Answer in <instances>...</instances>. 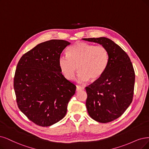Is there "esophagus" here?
Wrapping results in <instances>:
<instances>
[{
	"instance_id": "34e87169",
	"label": "esophagus",
	"mask_w": 149,
	"mask_h": 149,
	"mask_svg": "<svg viewBox=\"0 0 149 149\" xmlns=\"http://www.w3.org/2000/svg\"><path fill=\"white\" fill-rule=\"evenodd\" d=\"M84 90V86H80V85H77V88H76L77 91Z\"/></svg>"
}]
</instances>
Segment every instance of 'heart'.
<instances>
[{"label": "heart", "mask_w": 149, "mask_h": 149, "mask_svg": "<svg viewBox=\"0 0 149 149\" xmlns=\"http://www.w3.org/2000/svg\"><path fill=\"white\" fill-rule=\"evenodd\" d=\"M67 54L59 56L58 65L61 72L68 80L74 79L78 68L79 82H85L88 79L96 81L103 75L109 64L108 50L101 45L77 42L68 48Z\"/></svg>", "instance_id": "obj_1"}]
</instances>
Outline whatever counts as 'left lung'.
<instances>
[{"label":"left lung","mask_w":149,"mask_h":149,"mask_svg":"<svg viewBox=\"0 0 149 149\" xmlns=\"http://www.w3.org/2000/svg\"><path fill=\"white\" fill-rule=\"evenodd\" d=\"M100 43L109 52V64L98 80L85 88L86 106L90 116L100 123H109L122 115L133 101L135 73L128 55L106 37L82 38Z\"/></svg>","instance_id":"obj_1"}]
</instances>
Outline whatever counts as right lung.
<instances>
[{
  "instance_id": "right-lung-1",
  "label": "right lung",
  "mask_w": 149,
  "mask_h": 149,
  "mask_svg": "<svg viewBox=\"0 0 149 149\" xmlns=\"http://www.w3.org/2000/svg\"><path fill=\"white\" fill-rule=\"evenodd\" d=\"M70 43L50 40L38 44L20 58L13 86L17 105L31 122L49 126L63 119L76 86L66 80L58 65L63 49Z\"/></svg>"
}]
</instances>
